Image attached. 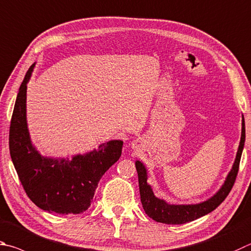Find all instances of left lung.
Here are the masks:
<instances>
[{"mask_svg":"<svg viewBox=\"0 0 251 251\" xmlns=\"http://www.w3.org/2000/svg\"><path fill=\"white\" fill-rule=\"evenodd\" d=\"M241 125H243V127H241L240 143L233 168H231L230 172L227 176L224 184L222 185L220 191L214 197L202 203L189 205H171L163 201V200L156 198L150 185L147 183V170H146L145 166L140 161H136V170H137L138 173L140 201L141 204H143L146 214L156 222L163 223V224L179 225L198 220V218L214 211L227 198V195L229 194L236 181L246 138L244 116Z\"/></svg>","mask_w":251,"mask_h":251,"instance_id":"8db88e82","label":"left lung"}]
</instances>
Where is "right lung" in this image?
<instances>
[{"label": "right lung", "mask_w": 251, "mask_h": 251, "mask_svg": "<svg viewBox=\"0 0 251 251\" xmlns=\"http://www.w3.org/2000/svg\"><path fill=\"white\" fill-rule=\"evenodd\" d=\"M35 63L18 91L10 126V153L25 192L49 213L80 214L90 207L99 181L120 159L122 140H111L69 159L43 157L31 145L26 122V90Z\"/></svg>", "instance_id": "1"}]
</instances>
